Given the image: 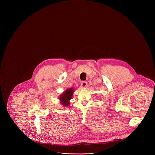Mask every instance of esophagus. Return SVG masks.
<instances>
[{"instance_id":"1","label":"esophagus","mask_w":155,"mask_h":155,"mask_svg":"<svg viewBox=\"0 0 155 155\" xmlns=\"http://www.w3.org/2000/svg\"><path fill=\"white\" fill-rule=\"evenodd\" d=\"M81 86L82 88H85L87 86V82L85 81H82L81 82Z\"/></svg>"}]
</instances>
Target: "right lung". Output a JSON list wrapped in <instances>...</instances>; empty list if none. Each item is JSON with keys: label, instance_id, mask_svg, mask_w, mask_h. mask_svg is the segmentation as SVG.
Instances as JSON below:
<instances>
[{"label": "right lung", "instance_id": "add662e5", "mask_svg": "<svg viewBox=\"0 0 155 155\" xmlns=\"http://www.w3.org/2000/svg\"><path fill=\"white\" fill-rule=\"evenodd\" d=\"M74 91L75 89L74 88H67L59 96V100L60 101V103L62 104V105L64 107H67L70 105V101L73 97Z\"/></svg>", "mask_w": 155, "mask_h": 155}]
</instances>
